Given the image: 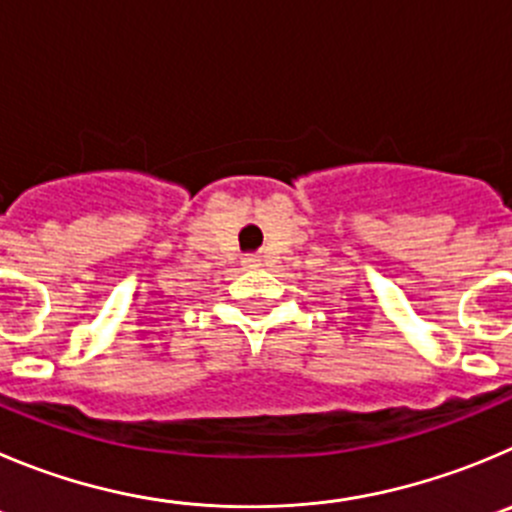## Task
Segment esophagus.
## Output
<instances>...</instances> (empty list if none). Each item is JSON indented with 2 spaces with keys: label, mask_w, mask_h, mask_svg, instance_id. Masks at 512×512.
Returning a JSON list of instances; mask_svg holds the SVG:
<instances>
[{
  "label": "esophagus",
  "mask_w": 512,
  "mask_h": 512,
  "mask_svg": "<svg viewBox=\"0 0 512 512\" xmlns=\"http://www.w3.org/2000/svg\"><path fill=\"white\" fill-rule=\"evenodd\" d=\"M245 262H247V265H255V262H257V260H255V257H247V260H245Z\"/></svg>",
  "instance_id": "esophagus-1"
}]
</instances>
